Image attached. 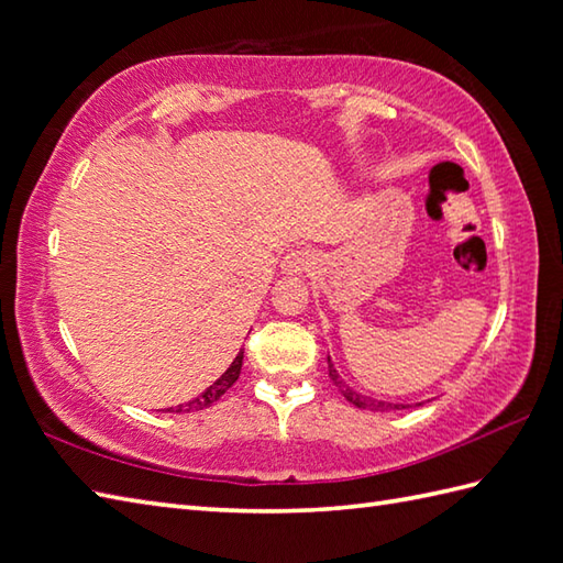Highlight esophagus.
Returning <instances> with one entry per match:
<instances>
[{"label": "esophagus", "mask_w": 563, "mask_h": 563, "mask_svg": "<svg viewBox=\"0 0 563 563\" xmlns=\"http://www.w3.org/2000/svg\"><path fill=\"white\" fill-rule=\"evenodd\" d=\"M313 266V254L309 250H295L287 252L283 258V273L287 276H302V273H309Z\"/></svg>", "instance_id": "esophagus-1"}]
</instances>
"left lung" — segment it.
I'll list each match as a JSON object with an SVG mask.
<instances>
[{
    "label": "left lung",
    "instance_id": "8db88e82",
    "mask_svg": "<svg viewBox=\"0 0 563 563\" xmlns=\"http://www.w3.org/2000/svg\"><path fill=\"white\" fill-rule=\"evenodd\" d=\"M329 376H331V382L341 388V394L355 405V408H362V410H402V408H410V405H405V402H386V400H374V398H367V396H360L357 390H352L341 376H338V372L333 369V364H331V360H329ZM420 405V402H417Z\"/></svg>",
    "mask_w": 563,
    "mask_h": 563
}]
</instances>
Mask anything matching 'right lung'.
<instances>
[{
    "label": "right lung",
    "instance_id": "right-lung-1",
    "mask_svg": "<svg viewBox=\"0 0 563 563\" xmlns=\"http://www.w3.org/2000/svg\"><path fill=\"white\" fill-rule=\"evenodd\" d=\"M242 360H244V350H240V355L232 360V364L230 367L225 369V374H222L218 382H213L211 386H208L201 396H196L194 400H189V402H185V405H177V408L173 410L169 408L167 412H196V410H203V408H211V405L216 402V400H220V396L225 394V390L238 382L240 378V372H242Z\"/></svg>",
    "mask_w": 563,
    "mask_h": 563
}]
</instances>
